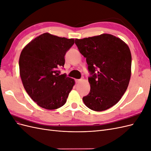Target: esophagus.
<instances>
[{
	"instance_id": "esophagus-1",
	"label": "esophagus",
	"mask_w": 151,
	"mask_h": 151,
	"mask_svg": "<svg viewBox=\"0 0 151 151\" xmlns=\"http://www.w3.org/2000/svg\"><path fill=\"white\" fill-rule=\"evenodd\" d=\"M82 81V79H76V82L77 83H79V82H80V81Z\"/></svg>"
}]
</instances>
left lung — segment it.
<instances>
[{"label": "left lung", "instance_id": "left-lung-1", "mask_svg": "<svg viewBox=\"0 0 151 151\" xmlns=\"http://www.w3.org/2000/svg\"><path fill=\"white\" fill-rule=\"evenodd\" d=\"M79 51L86 58L89 93L83 98L89 109L106 110L124 94L131 76L132 56L128 45L109 34L76 39Z\"/></svg>", "mask_w": 151, "mask_h": 151}]
</instances>
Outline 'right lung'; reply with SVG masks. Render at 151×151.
I'll list each match as a JSON object with an SVG mask.
<instances>
[{
	"instance_id": "obj_1",
	"label": "right lung",
	"mask_w": 151,
	"mask_h": 151,
	"mask_svg": "<svg viewBox=\"0 0 151 151\" xmlns=\"http://www.w3.org/2000/svg\"><path fill=\"white\" fill-rule=\"evenodd\" d=\"M74 39L45 33L32 40L22 50L19 65L24 88L38 106L47 109L64 105L75 82L59 67L65 64V55Z\"/></svg>"
}]
</instances>
